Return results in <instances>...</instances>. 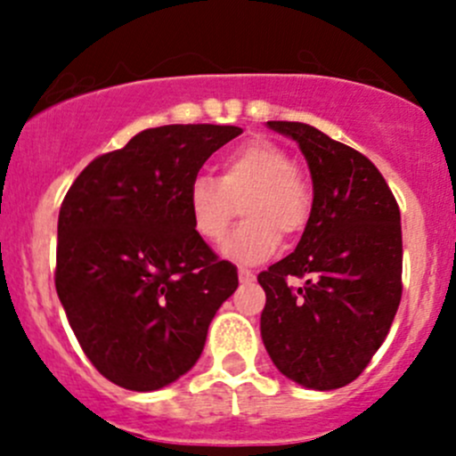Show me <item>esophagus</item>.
Masks as SVG:
<instances>
[{"mask_svg":"<svg viewBox=\"0 0 456 456\" xmlns=\"http://www.w3.org/2000/svg\"><path fill=\"white\" fill-rule=\"evenodd\" d=\"M238 278H240V282H254L256 273L254 271L245 269V266H240V269H238Z\"/></svg>","mask_w":456,"mask_h":456,"instance_id":"34e87169","label":"esophagus"}]
</instances>
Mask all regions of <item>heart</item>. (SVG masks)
Wrapping results in <instances>:
<instances>
[{
    "label": "heart",
    "mask_w": 456,
    "mask_h": 456,
    "mask_svg": "<svg viewBox=\"0 0 456 456\" xmlns=\"http://www.w3.org/2000/svg\"><path fill=\"white\" fill-rule=\"evenodd\" d=\"M220 178L199 174L187 187V211L202 240L220 242L242 200L245 223L224 240L223 254L254 265L280 245V233L297 236L311 216V187L296 160L273 141L251 139L227 151Z\"/></svg>",
    "instance_id": "obj_1"
}]
</instances>
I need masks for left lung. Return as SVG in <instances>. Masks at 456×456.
I'll use <instances>...</instances> for the list:
<instances>
[{
    "label": "left lung",
    "mask_w": 456,
    "mask_h": 456,
    "mask_svg": "<svg viewBox=\"0 0 456 456\" xmlns=\"http://www.w3.org/2000/svg\"><path fill=\"white\" fill-rule=\"evenodd\" d=\"M300 145L314 181L296 251L257 275L260 333L275 369L296 384H351L384 344L402 300V216L379 169L353 147L293 121H266ZM300 277V288L288 280Z\"/></svg>",
    "instance_id": "left-lung-1"
}]
</instances>
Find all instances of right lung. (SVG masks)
I'll use <instances>...</instances> for the list:
<instances>
[{
	"mask_svg": "<svg viewBox=\"0 0 456 456\" xmlns=\"http://www.w3.org/2000/svg\"><path fill=\"white\" fill-rule=\"evenodd\" d=\"M236 126H163L92 160L59 209L54 287L94 369L150 393L199 362L238 271L194 232L187 187Z\"/></svg>",
	"mask_w": 456,
	"mask_h": 456,
	"instance_id": "1",
	"label": "right lung"
}]
</instances>
